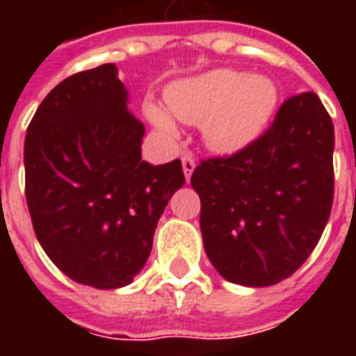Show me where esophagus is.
Instances as JSON below:
<instances>
[{
	"label": "esophagus",
	"mask_w": 356,
	"mask_h": 356,
	"mask_svg": "<svg viewBox=\"0 0 356 356\" xmlns=\"http://www.w3.org/2000/svg\"><path fill=\"white\" fill-rule=\"evenodd\" d=\"M181 162H183V173H185L186 181H191V175H193L194 168H196V163H194L193 156H183L181 158Z\"/></svg>",
	"instance_id": "34e87169"
}]
</instances>
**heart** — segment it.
I'll return each mask as SVG.
<instances>
[{"label": "heart", "mask_w": 356, "mask_h": 356, "mask_svg": "<svg viewBox=\"0 0 356 356\" xmlns=\"http://www.w3.org/2000/svg\"><path fill=\"white\" fill-rule=\"evenodd\" d=\"M165 104L179 122L202 125V140L211 152L236 154L265 131L278 104V88L267 76L216 68L171 83ZM145 110L154 127L170 137L177 135L163 110L154 104Z\"/></svg>", "instance_id": "heart-1"}]
</instances>
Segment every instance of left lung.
Segmentation results:
<instances>
[{
	"mask_svg": "<svg viewBox=\"0 0 356 356\" xmlns=\"http://www.w3.org/2000/svg\"><path fill=\"white\" fill-rule=\"evenodd\" d=\"M332 118L316 95L301 93L250 147L196 165L204 250L225 280L265 288L307 261L332 211Z\"/></svg>",
	"mask_w": 356,
	"mask_h": 356,
	"instance_id": "obj_1",
	"label": "left lung"
}]
</instances>
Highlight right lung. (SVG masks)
<instances>
[{"mask_svg": "<svg viewBox=\"0 0 356 356\" xmlns=\"http://www.w3.org/2000/svg\"><path fill=\"white\" fill-rule=\"evenodd\" d=\"M127 102L116 65L74 74L43 99L24 139L35 236L68 278L99 290L133 282L185 185L181 160H143L145 125Z\"/></svg>", "mask_w": 356, "mask_h": 356, "instance_id": "add662e5", "label": "right lung"}]
</instances>
